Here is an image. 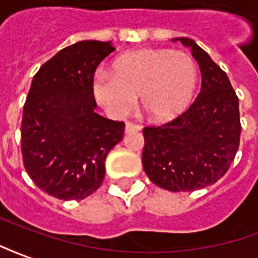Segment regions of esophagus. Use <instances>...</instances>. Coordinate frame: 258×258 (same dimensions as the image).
I'll return each mask as SVG.
<instances>
[{"instance_id": "34e87169", "label": "esophagus", "mask_w": 258, "mask_h": 258, "mask_svg": "<svg viewBox=\"0 0 258 258\" xmlns=\"http://www.w3.org/2000/svg\"><path fill=\"white\" fill-rule=\"evenodd\" d=\"M139 131H142V126H140V125H137V123L127 122L126 125H125V132H126V133H131V132H139Z\"/></svg>"}]
</instances>
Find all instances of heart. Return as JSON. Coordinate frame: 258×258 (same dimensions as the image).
Listing matches in <instances>:
<instances>
[{
	"instance_id": "b5f03b06",
	"label": "heart",
	"mask_w": 258,
	"mask_h": 258,
	"mask_svg": "<svg viewBox=\"0 0 258 258\" xmlns=\"http://www.w3.org/2000/svg\"><path fill=\"white\" fill-rule=\"evenodd\" d=\"M198 86V66L189 54L168 49L137 50L118 57L112 75L96 73L92 92L114 118L131 114L137 103L155 121H168L188 108Z\"/></svg>"
}]
</instances>
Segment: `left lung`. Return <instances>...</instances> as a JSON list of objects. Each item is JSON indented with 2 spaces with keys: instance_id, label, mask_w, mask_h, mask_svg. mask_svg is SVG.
I'll return each instance as SVG.
<instances>
[{
  "instance_id": "left-lung-1",
  "label": "left lung",
  "mask_w": 258,
  "mask_h": 258,
  "mask_svg": "<svg viewBox=\"0 0 258 258\" xmlns=\"http://www.w3.org/2000/svg\"><path fill=\"white\" fill-rule=\"evenodd\" d=\"M172 41L197 60L201 92L176 119L144 127L143 168L158 187L185 192L212 185L228 170L239 147V101L227 74L194 39Z\"/></svg>"
}]
</instances>
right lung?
<instances>
[{
  "mask_svg": "<svg viewBox=\"0 0 258 258\" xmlns=\"http://www.w3.org/2000/svg\"><path fill=\"white\" fill-rule=\"evenodd\" d=\"M114 50L111 41H80L34 75L23 108L22 154L31 180L54 198L95 192L108 152L122 140L123 122L99 115L92 92L95 70Z\"/></svg>",
  "mask_w": 258,
  "mask_h": 258,
  "instance_id": "right-lung-1",
  "label": "right lung"
}]
</instances>
